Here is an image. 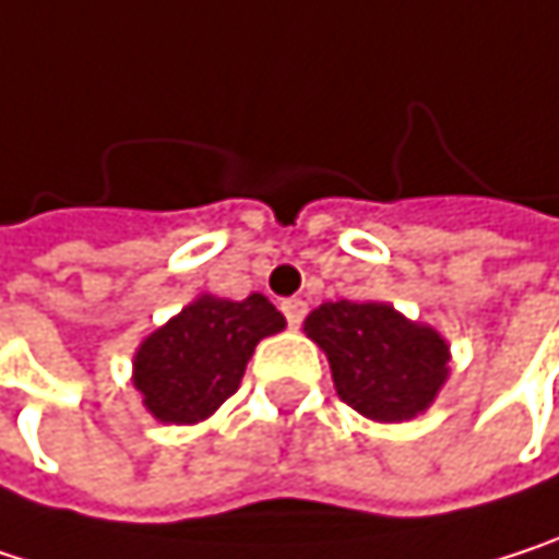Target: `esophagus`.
I'll list each match as a JSON object with an SVG mask.
<instances>
[{"label": "esophagus", "instance_id": "esophagus-1", "mask_svg": "<svg viewBox=\"0 0 559 559\" xmlns=\"http://www.w3.org/2000/svg\"><path fill=\"white\" fill-rule=\"evenodd\" d=\"M306 309H309V306H306L302 299H286V302H283V316H286V322H289L293 329H299V325H302Z\"/></svg>", "mask_w": 559, "mask_h": 559}]
</instances>
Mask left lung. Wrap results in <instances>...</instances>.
Returning a JSON list of instances; mask_svg holds the SVG:
<instances>
[{"mask_svg":"<svg viewBox=\"0 0 559 559\" xmlns=\"http://www.w3.org/2000/svg\"><path fill=\"white\" fill-rule=\"evenodd\" d=\"M306 335L325 352L338 397L374 423H407L449 381V342L388 302H322Z\"/></svg>","mask_w":559,"mask_h":559,"instance_id":"left-lung-1","label":"left lung"}]
</instances>
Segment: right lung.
Wrapping results in <instances>:
<instances>
[{
    "label": "right lung",
    "instance_id": "add662e5",
    "mask_svg": "<svg viewBox=\"0 0 559 559\" xmlns=\"http://www.w3.org/2000/svg\"><path fill=\"white\" fill-rule=\"evenodd\" d=\"M283 312L263 296L224 299L201 293L133 355V388L142 407L168 426L207 419L237 388L253 348L283 332Z\"/></svg>",
    "mask_w": 559,
    "mask_h": 559
}]
</instances>
